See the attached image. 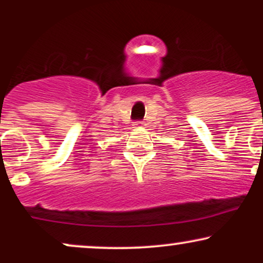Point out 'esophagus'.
<instances>
[{"mask_svg":"<svg viewBox=\"0 0 263 263\" xmlns=\"http://www.w3.org/2000/svg\"><path fill=\"white\" fill-rule=\"evenodd\" d=\"M135 126H137V127H141V126H144V122L143 121H136Z\"/></svg>","mask_w":263,"mask_h":263,"instance_id":"34e87169","label":"esophagus"}]
</instances>
